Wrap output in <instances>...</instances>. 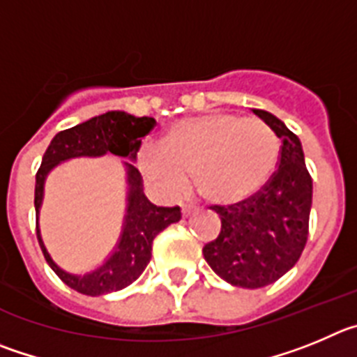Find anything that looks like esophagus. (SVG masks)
I'll list each match as a JSON object with an SVG mask.
<instances>
[{"instance_id":"esophagus-1","label":"esophagus","mask_w":357,"mask_h":357,"mask_svg":"<svg viewBox=\"0 0 357 357\" xmlns=\"http://www.w3.org/2000/svg\"><path fill=\"white\" fill-rule=\"evenodd\" d=\"M195 211H197V208L190 206V204H183V206H181V215H183V217H185V218L192 217V215H194Z\"/></svg>"}]
</instances>
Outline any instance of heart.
I'll use <instances>...</instances> for the list:
<instances>
[{
    "label": "heart",
    "mask_w": 357,
    "mask_h": 357,
    "mask_svg": "<svg viewBox=\"0 0 357 357\" xmlns=\"http://www.w3.org/2000/svg\"><path fill=\"white\" fill-rule=\"evenodd\" d=\"M278 160L279 140L263 121L208 112L172 124L162 146H144L139 169L169 195L179 194L186 176H194L202 197L234 204L261 190Z\"/></svg>",
    "instance_id": "heart-1"
}]
</instances>
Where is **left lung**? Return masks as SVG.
Here are the masks:
<instances>
[{
    "label": "left lung",
    "instance_id": "8db88e82",
    "mask_svg": "<svg viewBox=\"0 0 357 357\" xmlns=\"http://www.w3.org/2000/svg\"><path fill=\"white\" fill-rule=\"evenodd\" d=\"M252 112L281 140L278 171L247 201L211 208L220 215L222 227L213 242L202 247L218 278L249 290L272 284L298 261L313 199V181L297 135L271 112Z\"/></svg>",
    "mask_w": 357,
    "mask_h": 357
}]
</instances>
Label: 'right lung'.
<instances>
[{
	"mask_svg": "<svg viewBox=\"0 0 357 357\" xmlns=\"http://www.w3.org/2000/svg\"><path fill=\"white\" fill-rule=\"evenodd\" d=\"M153 117H135L121 110L96 115L85 123L56 133L43 156V163L35 176V213H37V238L44 258L50 263L67 287L83 295H107L130 287L137 281L151 259L153 240L160 231L171 224L179 222L181 211L178 206H156L144 194L142 176L133 165L137 162L142 139L155 128ZM114 154L126 159L123 163L127 176V208H125L123 229L119 240L105 261L85 275H73L63 271L50 258L40 234L38 215L43 200V186L49 172L60 162L75 158H98Z\"/></svg>",
	"mask_w": 357,
	"mask_h": 357,
	"instance_id": "obj_1",
	"label": "right lung"
}]
</instances>
